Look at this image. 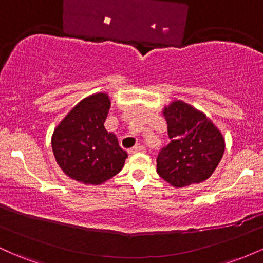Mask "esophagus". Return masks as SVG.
Segmentation results:
<instances>
[{
    "instance_id": "1",
    "label": "esophagus",
    "mask_w": 263,
    "mask_h": 263,
    "mask_svg": "<svg viewBox=\"0 0 263 263\" xmlns=\"http://www.w3.org/2000/svg\"><path fill=\"white\" fill-rule=\"evenodd\" d=\"M146 151V148H144L143 146H140V144H137V146H135L134 148L129 149V152L131 153H141V152H144Z\"/></svg>"
}]
</instances>
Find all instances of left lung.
<instances>
[{
  "instance_id": "1",
  "label": "left lung",
  "mask_w": 263,
  "mask_h": 263,
  "mask_svg": "<svg viewBox=\"0 0 263 263\" xmlns=\"http://www.w3.org/2000/svg\"><path fill=\"white\" fill-rule=\"evenodd\" d=\"M163 115L171 142L157 157V173L176 188L206 180L221 161L225 141L205 114L177 100Z\"/></svg>"
}]
</instances>
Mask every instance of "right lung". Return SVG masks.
Masks as SVG:
<instances>
[{
  "label": "right lung",
  "instance_id": "right-lung-1",
  "mask_svg": "<svg viewBox=\"0 0 263 263\" xmlns=\"http://www.w3.org/2000/svg\"><path fill=\"white\" fill-rule=\"evenodd\" d=\"M110 106L107 93H93L71 108L54 129V157L71 179L98 185L122 170L127 152L104 126Z\"/></svg>",
  "mask_w": 263,
  "mask_h": 263
}]
</instances>
